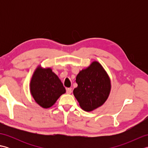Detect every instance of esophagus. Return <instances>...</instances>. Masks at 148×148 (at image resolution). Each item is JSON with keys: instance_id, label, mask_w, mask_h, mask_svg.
Segmentation results:
<instances>
[{"instance_id": "34e87169", "label": "esophagus", "mask_w": 148, "mask_h": 148, "mask_svg": "<svg viewBox=\"0 0 148 148\" xmlns=\"http://www.w3.org/2000/svg\"><path fill=\"white\" fill-rule=\"evenodd\" d=\"M66 92H67V94H71L72 93V89L70 88H68L66 89Z\"/></svg>"}]
</instances>
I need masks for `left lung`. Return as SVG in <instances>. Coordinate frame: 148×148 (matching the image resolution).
<instances>
[{"label":"left lung","instance_id":"8db88e82","mask_svg":"<svg viewBox=\"0 0 148 148\" xmlns=\"http://www.w3.org/2000/svg\"><path fill=\"white\" fill-rule=\"evenodd\" d=\"M77 86L74 97L84 111L90 112L102 106L108 99L111 89V79L102 65L93 61L77 75Z\"/></svg>","mask_w":148,"mask_h":148}]
</instances>
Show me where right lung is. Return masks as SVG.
Segmentation results:
<instances>
[{
    "label": "right lung",
    "mask_w": 148,
    "mask_h": 148,
    "mask_svg": "<svg viewBox=\"0 0 148 148\" xmlns=\"http://www.w3.org/2000/svg\"><path fill=\"white\" fill-rule=\"evenodd\" d=\"M30 92L37 104L47 109L54 105L66 90L51 68H43L39 65L31 78Z\"/></svg>",
    "instance_id": "1"
}]
</instances>
